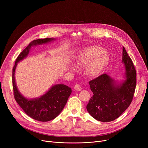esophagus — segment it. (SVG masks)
<instances>
[{"label":"esophagus","mask_w":148,"mask_h":148,"mask_svg":"<svg viewBox=\"0 0 148 148\" xmlns=\"http://www.w3.org/2000/svg\"><path fill=\"white\" fill-rule=\"evenodd\" d=\"M74 88L75 90H78V91H80V90H81L82 89V88L80 86V85L79 84H77V83H76L75 84Z\"/></svg>","instance_id":"obj_1"}]
</instances>
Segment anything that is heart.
<instances>
[{
	"mask_svg": "<svg viewBox=\"0 0 148 148\" xmlns=\"http://www.w3.org/2000/svg\"><path fill=\"white\" fill-rule=\"evenodd\" d=\"M106 51L100 47H91L83 50L76 59L77 65L82 66L90 65L87 73L90 76L99 75L108 62Z\"/></svg>",
	"mask_w": 148,
	"mask_h": 148,
	"instance_id": "heart-1",
	"label": "heart"
}]
</instances>
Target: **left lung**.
<instances>
[{"mask_svg":"<svg viewBox=\"0 0 148 148\" xmlns=\"http://www.w3.org/2000/svg\"><path fill=\"white\" fill-rule=\"evenodd\" d=\"M122 62L126 80L116 85L114 80L103 74L89 81L93 96L86 106L93 118L101 122H110L125 112L133 100L136 86V71L130 57L123 47Z\"/></svg>","mask_w":148,"mask_h":148,"instance_id":"left-lung-1","label":"left lung"}]
</instances>
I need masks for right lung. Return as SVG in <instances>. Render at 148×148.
<instances>
[{
	"label": "right lung",
	"instance_id": "1",
	"mask_svg": "<svg viewBox=\"0 0 148 148\" xmlns=\"http://www.w3.org/2000/svg\"><path fill=\"white\" fill-rule=\"evenodd\" d=\"M53 40L50 38L38 39L30 42L15 60L12 68V87L15 101L29 117L41 122L53 120L60 114L71 94V88L62 84H56L40 98L27 99L22 96L18 90L15 82L14 74L17 63L27 56L31 47L47 43Z\"/></svg>",
	"mask_w": 148,
	"mask_h": 148
}]
</instances>
